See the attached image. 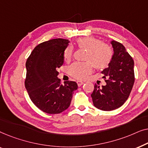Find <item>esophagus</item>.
<instances>
[{
    "instance_id": "34e87169",
    "label": "esophagus",
    "mask_w": 148,
    "mask_h": 148,
    "mask_svg": "<svg viewBox=\"0 0 148 148\" xmlns=\"http://www.w3.org/2000/svg\"><path fill=\"white\" fill-rule=\"evenodd\" d=\"M77 86L79 87H80L81 86H82V85L84 84V83L83 82H82V81H77Z\"/></svg>"
}]
</instances>
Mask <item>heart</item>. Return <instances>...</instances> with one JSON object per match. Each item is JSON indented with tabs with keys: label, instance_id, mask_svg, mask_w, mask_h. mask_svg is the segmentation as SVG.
<instances>
[{
	"label": "heart",
	"instance_id": "b5f03b06",
	"mask_svg": "<svg viewBox=\"0 0 148 148\" xmlns=\"http://www.w3.org/2000/svg\"><path fill=\"white\" fill-rule=\"evenodd\" d=\"M76 44L79 49L86 50L84 62H75L69 68L70 75L77 79H85L92 73L93 66L97 70L108 68L112 61L114 51L110 45L103 43L98 38L86 36L78 38ZM73 56V48L69 46L64 50V61L70 62Z\"/></svg>",
	"mask_w": 148,
	"mask_h": 148
}]
</instances>
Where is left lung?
<instances>
[{
	"label": "left lung",
	"mask_w": 148,
	"mask_h": 148,
	"mask_svg": "<svg viewBox=\"0 0 148 148\" xmlns=\"http://www.w3.org/2000/svg\"><path fill=\"white\" fill-rule=\"evenodd\" d=\"M114 55L108 68L102 72L106 86L95 84L91 96L97 108L110 111L121 107L128 99L135 82L134 61L120 42H111Z\"/></svg>",
	"instance_id": "1"
}]
</instances>
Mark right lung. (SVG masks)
<instances>
[{"mask_svg":"<svg viewBox=\"0 0 148 148\" xmlns=\"http://www.w3.org/2000/svg\"><path fill=\"white\" fill-rule=\"evenodd\" d=\"M68 40L57 38L38 44L26 61L25 87L32 102L48 114H59L70 106L76 82L64 85L57 77L58 69L64 63L63 52Z\"/></svg>","mask_w":148,"mask_h":148,"instance_id":"right-lung-1","label":"right lung"}]
</instances>
